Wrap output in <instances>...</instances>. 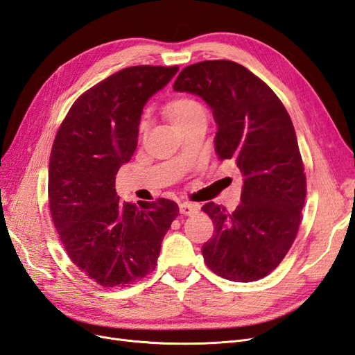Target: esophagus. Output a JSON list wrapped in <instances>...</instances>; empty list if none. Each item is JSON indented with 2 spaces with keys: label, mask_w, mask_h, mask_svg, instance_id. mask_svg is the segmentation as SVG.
I'll list each match as a JSON object with an SVG mask.
<instances>
[{
  "label": "esophagus",
  "mask_w": 355,
  "mask_h": 355,
  "mask_svg": "<svg viewBox=\"0 0 355 355\" xmlns=\"http://www.w3.org/2000/svg\"><path fill=\"white\" fill-rule=\"evenodd\" d=\"M198 209H200V206L194 202H180L179 204V210L182 214H185V216H192V214L198 211Z\"/></svg>",
  "instance_id": "34e87169"
}]
</instances>
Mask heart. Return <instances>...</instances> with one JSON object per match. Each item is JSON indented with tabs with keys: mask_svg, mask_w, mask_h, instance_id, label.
Segmentation results:
<instances>
[{
	"mask_svg": "<svg viewBox=\"0 0 355 355\" xmlns=\"http://www.w3.org/2000/svg\"><path fill=\"white\" fill-rule=\"evenodd\" d=\"M200 112H202V106L189 98H178L167 105V115L176 127Z\"/></svg>",
	"mask_w": 355,
	"mask_h": 355,
	"instance_id": "obj_1",
	"label": "heart"
}]
</instances>
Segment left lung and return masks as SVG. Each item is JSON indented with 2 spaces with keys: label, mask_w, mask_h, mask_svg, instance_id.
I'll use <instances>...</instances> for the list:
<instances>
[{
  "label": "left lung",
  "mask_w": 355,
  "mask_h": 355,
  "mask_svg": "<svg viewBox=\"0 0 355 355\" xmlns=\"http://www.w3.org/2000/svg\"><path fill=\"white\" fill-rule=\"evenodd\" d=\"M173 89L209 105L218 127L216 154L234 159L244 176L241 204L232 213L214 202L202 206L214 223L201 249L204 262L231 282L259 280L292 247L306 197L292 120L261 78L231 60L189 65Z\"/></svg>",
  "instance_id": "left-lung-1"
}]
</instances>
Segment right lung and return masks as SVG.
<instances>
[{"label":"right lung","instance_id":"obj_1","mask_svg":"<svg viewBox=\"0 0 355 355\" xmlns=\"http://www.w3.org/2000/svg\"><path fill=\"white\" fill-rule=\"evenodd\" d=\"M178 67H130L75 101L51 148L49 204L71 261L103 287L125 286L155 270L166 232L179 214L159 198L121 201L115 176L137 146L142 110Z\"/></svg>","mask_w":355,"mask_h":355}]
</instances>
